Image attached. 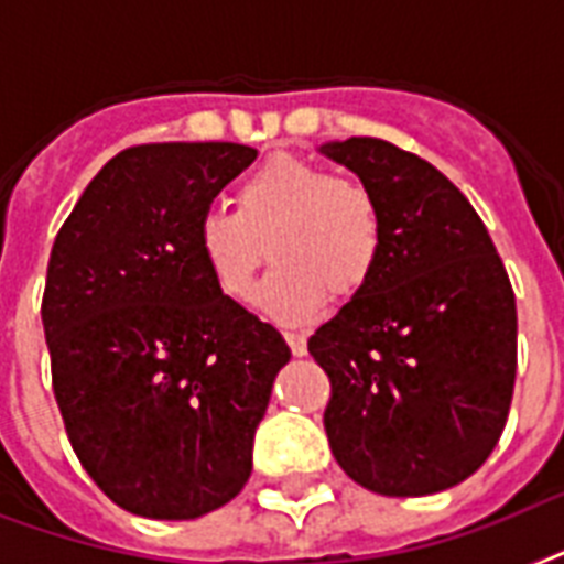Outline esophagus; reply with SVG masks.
Masks as SVG:
<instances>
[{
  "mask_svg": "<svg viewBox=\"0 0 564 564\" xmlns=\"http://www.w3.org/2000/svg\"><path fill=\"white\" fill-rule=\"evenodd\" d=\"M285 343H288V346H291V355L293 357H305V355H308V339L302 337V334L288 332L285 334Z\"/></svg>",
  "mask_w": 564,
  "mask_h": 564,
  "instance_id": "1",
  "label": "esophagus"
}]
</instances>
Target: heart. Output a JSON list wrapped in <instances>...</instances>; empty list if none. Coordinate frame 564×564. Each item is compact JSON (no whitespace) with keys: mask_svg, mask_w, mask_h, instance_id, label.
Returning <instances> with one entry per match:
<instances>
[{"mask_svg":"<svg viewBox=\"0 0 564 564\" xmlns=\"http://www.w3.org/2000/svg\"><path fill=\"white\" fill-rule=\"evenodd\" d=\"M232 213H207L195 245L227 300L256 288L264 248L276 262L259 305L279 323H305L334 300L369 288L383 256V213L375 193L300 155H273L232 195Z\"/></svg>","mask_w":564,"mask_h":564,"instance_id":"b5f03b06","label":"heart"}]
</instances>
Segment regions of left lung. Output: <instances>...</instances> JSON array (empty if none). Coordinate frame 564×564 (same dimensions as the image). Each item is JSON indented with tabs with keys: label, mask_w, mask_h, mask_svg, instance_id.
I'll return each mask as SVG.
<instances>
[{
	"label": "left lung",
	"mask_w": 564,
	"mask_h": 564,
	"mask_svg": "<svg viewBox=\"0 0 564 564\" xmlns=\"http://www.w3.org/2000/svg\"><path fill=\"white\" fill-rule=\"evenodd\" d=\"M375 193L383 256L369 288L316 328L332 380L337 464L380 496H430L481 467L516 383V293L490 232L453 181L380 138L325 143Z\"/></svg>",
	"instance_id": "obj_1"
}]
</instances>
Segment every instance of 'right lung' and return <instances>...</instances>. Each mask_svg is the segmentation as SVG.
Wrapping results in <instances>:
<instances>
[{"instance_id": "obj_1", "label": "right lung", "mask_w": 564, "mask_h": 564, "mask_svg": "<svg viewBox=\"0 0 564 564\" xmlns=\"http://www.w3.org/2000/svg\"><path fill=\"white\" fill-rule=\"evenodd\" d=\"M253 161L241 143L123 149L51 248L42 325L59 415L91 481L134 516L181 522L236 499L291 360L195 245L213 198Z\"/></svg>"}]
</instances>
